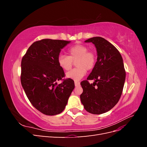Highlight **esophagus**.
<instances>
[{
  "mask_svg": "<svg viewBox=\"0 0 147 147\" xmlns=\"http://www.w3.org/2000/svg\"><path fill=\"white\" fill-rule=\"evenodd\" d=\"M80 84V83L79 82H75V86H79Z\"/></svg>",
  "mask_w": 147,
  "mask_h": 147,
  "instance_id": "esophagus-1",
  "label": "esophagus"
}]
</instances>
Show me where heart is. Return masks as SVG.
I'll use <instances>...</instances> for the list:
<instances>
[{"instance_id": "heart-1", "label": "heart", "mask_w": 147, "mask_h": 147, "mask_svg": "<svg viewBox=\"0 0 147 147\" xmlns=\"http://www.w3.org/2000/svg\"><path fill=\"white\" fill-rule=\"evenodd\" d=\"M69 56L61 55L57 58V63L60 67L65 71L70 70L75 62L76 68L70 70L66 74L67 78L75 81L82 79L86 73V70H90L94 67L97 61L96 53L88 50L86 45L77 44L71 47L68 50Z\"/></svg>"}]
</instances>
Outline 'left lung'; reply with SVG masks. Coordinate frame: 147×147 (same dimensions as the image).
<instances>
[{
    "mask_svg": "<svg viewBox=\"0 0 147 147\" xmlns=\"http://www.w3.org/2000/svg\"><path fill=\"white\" fill-rule=\"evenodd\" d=\"M97 50L96 65L86 80L81 82L83 92L80 99L84 108L92 114L108 112L121 97L126 72L122 56L112 43L100 37L89 38ZM88 80H94L92 84Z\"/></svg>",
    "mask_w": 147,
    "mask_h": 147,
    "instance_id": "left-lung-1",
    "label": "left lung"
}]
</instances>
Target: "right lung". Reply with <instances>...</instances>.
Instances as JSON below:
<instances>
[{
  "label": "right lung",
  "instance_id": "right-lung-1",
  "mask_svg": "<svg viewBox=\"0 0 147 147\" xmlns=\"http://www.w3.org/2000/svg\"><path fill=\"white\" fill-rule=\"evenodd\" d=\"M70 42L42 39L34 42L22 58V86L32 105L47 115L63 112L75 88L74 82L70 78L57 83L65 76L57 58L61 49Z\"/></svg>",
  "mask_w": 147,
  "mask_h": 147
}]
</instances>
